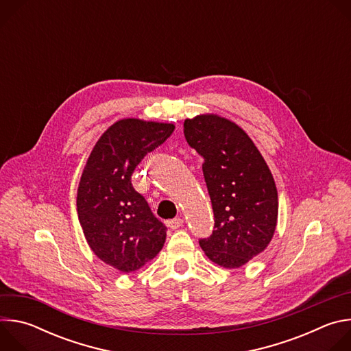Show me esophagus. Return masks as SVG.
Here are the masks:
<instances>
[{
  "mask_svg": "<svg viewBox=\"0 0 351 351\" xmlns=\"http://www.w3.org/2000/svg\"><path fill=\"white\" fill-rule=\"evenodd\" d=\"M168 225H169V228L171 229H178V228H180L182 225H183V219L182 218H173V219H171L169 222H168Z\"/></svg>",
  "mask_w": 351,
  "mask_h": 351,
  "instance_id": "1",
  "label": "esophagus"
}]
</instances>
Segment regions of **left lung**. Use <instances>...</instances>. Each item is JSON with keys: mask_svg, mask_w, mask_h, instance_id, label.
<instances>
[{"mask_svg": "<svg viewBox=\"0 0 351 351\" xmlns=\"http://www.w3.org/2000/svg\"><path fill=\"white\" fill-rule=\"evenodd\" d=\"M186 141L204 158L203 173L214 230L198 243L223 268H240L269 244L278 219V191L263 156L236 123L199 115L183 123Z\"/></svg>", "mask_w": 351, "mask_h": 351, "instance_id": "obj_1", "label": "left lung"}]
</instances>
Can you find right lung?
<instances>
[{
	"instance_id": "right-lung-1",
	"label": "right lung",
	"mask_w": 351,
	"mask_h": 351,
	"mask_svg": "<svg viewBox=\"0 0 351 351\" xmlns=\"http://www.w3.org/2000/svg\"><path fill=\"white\" fill-rule=\"evenodd\" d=\"M175 130L171 123L122 119L99 137L77 189V214L94 254L121 272L153 260L165 243L167 226L132 184L141 160Z\"/></svg>"
}]
</instances>
